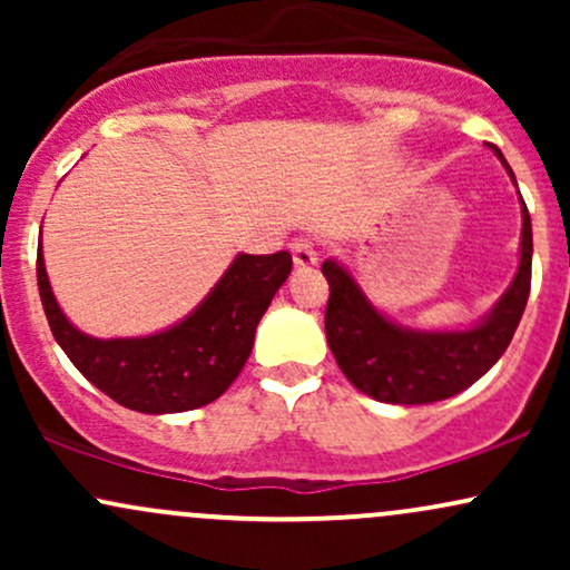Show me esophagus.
Masks as SVG:
<instances>
[{
  "instance_id": "obj_1",
  "label": "esophagus",
  "mask_w": 570,
  "mask_h": 570,
  "mask_svg": "<svg viewBox=\"0 0 570 570\" xmlns=\"http://www.w3.org/2000/svg\"><path fill=\"white\" fill-rule=\"evenodd\" d=\"M292 259H294V267H299V271H305V267H313L318 263L316 244H313L311 238H297L292 244Z\"/></svg>"
}]
</instances>
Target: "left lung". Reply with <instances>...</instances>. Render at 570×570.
<instances>
[{
  "label": "left lung",
  "instance_id": "1",
  "mask_svg": "<svg viewBox=\"0 0 570 570\" xmlns=\"http://www.w3.org/2000/svg\"><path fill=\"white\" fill-rule=\"evenodd\" d=\"M490 149L514 181L501 149ZM531 214L522 200L520 265L512 284L499 303L466 330H412L391 322L337 259H326L322 273L330 281V303L324 330L337 367L362 394L385 404H429L461 394L480 381L512 343L531 294Z\"/></svg>",
  "mask_w": 570,
  "mask_h": 570
}]
</instances>
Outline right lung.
<instances>
[{
  "instance_id": "1",
  "label": "right lung",
  "mask_w": 570,
  "mask_h": 570,
  "mask_svg": "<svg viewBox=\"0 0 570 570\" xmlns=\"http://www.w3.org/2000/svg\"><path fill=\"white\" fill-rule=\"evenodd\" d=\"M292 273V254H238L193 313L144 337H90L63 316L37 248L50 332L77 370L122 407L166 415L214 402L244 370L259 318Z\"/></svg>"
}]
</instances>
